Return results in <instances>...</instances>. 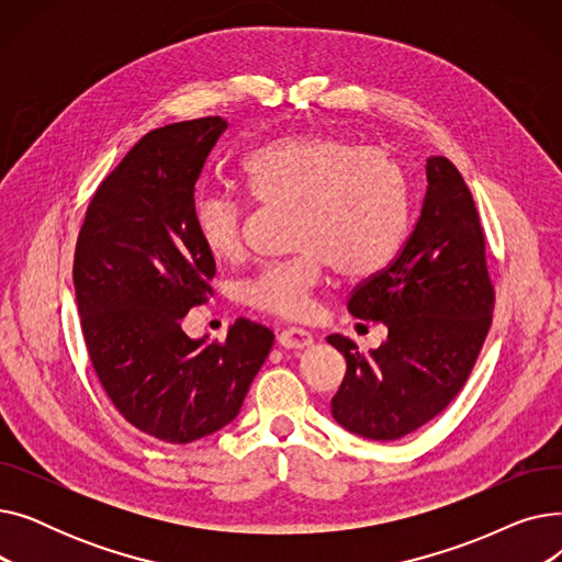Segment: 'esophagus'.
I'll return each instance as SVG.
<instances>
[{
    "label": "esophagus",
    "instance_id": "34e87169",
    "mask_svg": "<svg viewBox=\"0 0 562 562\" xmlns=\"http://www.w3.org/2000/svg\"><path fill=\"white\" fill-rule=\"evenodd\" d=\"M278 341H280V346H284V348H305V346H310L312 344V335L307 333V330H303V328H284L280 335H278Z\"/></svg>",
    "mask_w": 562,
    "mask_h": 562
}]
</instances>
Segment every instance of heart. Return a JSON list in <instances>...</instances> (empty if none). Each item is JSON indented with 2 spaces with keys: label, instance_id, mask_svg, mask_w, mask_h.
Masks as SVG:
<instances>
[{
  "label": "heart",
  "instance_id": "heart-1",
  "mask_svg": "<svg viewBox=\"0 0 562 562\" xmlns=\"http://www.w3.org/2000/svg\"><path fill=\"white\" fill-rule=\"evenodd\" d=\"M250 191L293 204L296 255L266 261L241 284L246 305L301 316L328 263L364 278L390 263L407 229L409 182L403 164L380 147L335 134H289L261 143L244 159ZM200 241L227 261L244 250L246 202L234 193H200L193 204Z\"/></svg>",
  "mask_w": 562,
  "mask_h": 562
}]
</instances>
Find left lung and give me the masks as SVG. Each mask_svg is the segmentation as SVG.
Listing matches in <instances>:
<instances>
[{
	"mask_svg": "<svg viewBox=\"0 0 562 562\" xmlns=\"http://www.w3.org/2000/svg\"><path fill=\"white\" fill-rule=\"evenodd\" d=\"M426 180L403 250L348 299L356 318L385 323L387 339L362 352L348 337H328L346 358L333 417L375 441L422 428L458 396L492 323L494 286L474 198L447 157L426 161Z\"/></svg>",
	"mask_w": 562,
	"mask_h": 562,
	"instance_id": "8db88e82",
	"label": "left lung"
}]
</instances>
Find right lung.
I'll return each instance as SVG.
<instances>
[{
    "label": "right lung",
    "instance_id": "obj_1",
    "mask_svg": "<svg viewBox=\"0 0 562 562\" xmlns=\"http://www.w3.org/2000/svg\"><path fill=\"white\" fill-rule=\"evenodd\" d=\"M227 130L221 115L147 132L98 187L75 248V296L91 364L138 430L189 445L244 405L273 333L236 318L223 344L191 339L182 318L214 293L195 184Z\"/></svg>",
    "mask_w": 562,
    "mask_h": 562
}]
</instances>
